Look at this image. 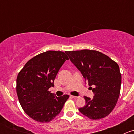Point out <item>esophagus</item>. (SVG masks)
Here are the masks:
<instances>
[{
	"label": "esophagus",
	"mask_w": 134,
	"mask_h": 134,
	"mask_svg": "<svg viewBox=\"0 0 134 134\" xmlns=\"http://www.w3.org/2000/svg\"><path fill=\"white\" fill-rule=\"evenodd\" d=\"M71 97L72 98H78V97H77V96H73V95H71Z\"/></svg>",
	"instance_id": "1"
}]
</instances>
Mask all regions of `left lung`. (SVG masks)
<instances>
[{"instance_id":"left-lung-1","label":"left lung","mask_w":134,"mask_h":134,"mask_svg":"<svg viewBox=\"0 0 134 134\" xmlns=\"http://www.w3.org/2000/svg\"><path fill=\"white\" fill-rule=\"evenodd\" d=\"M90 86L93 98L84 97L86 106L80 112L90 119L108 115L115 106L121 91V74L118 64L102 52L93 50L66 51Z\"/></svg>"}]
</instances>
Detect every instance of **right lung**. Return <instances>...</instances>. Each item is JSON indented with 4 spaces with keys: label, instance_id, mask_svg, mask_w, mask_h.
Listing matches in <instances>:
<instances>
[{
    "label": "right lung",
    "instance_id": "1",
    "mask_svg": "<svg viewBox=\"0 0 134 134\" xmlns=\"http://www.w3.org/2000/svg\"><path fill=\"white\" fill-rule=\"evenodd\" d=\"M69 59L65 52L48 51L30 59L17 78V97L25 112L35 121L48 122L60 113L69 96L48 91L59 69Z\"/></svg>",
    "mask_w": 134,
    "mask_h": 134
}]
</instances>
